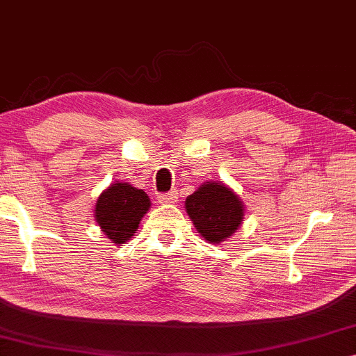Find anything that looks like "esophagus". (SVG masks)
<instances>
[{"mask_svg": "<svg viewBox=\"0 0 356 356\" xmlns=\"http://www.w3.org/2000/svg\"><path fill=\"white\" fill-rule=\"evenodd\" d=\"M158 202L161 204H174L177 202V193L176 192H169V193L158 195Z\"/></svg>", "mask_w": 356, "mask_h": 356, "instance_id": "esophagus-1", "label": "esophagus"}]
</instances>
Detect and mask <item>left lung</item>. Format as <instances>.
<instances>
[{
	"label": "left lung",
	"mask_w": 356,
	"mask_h": 356,
	"mask_svg": "<svg viewBox=\"0 0 356 356\" xmlns=\"http://www.w3.org/2000/svg\"><path fill=\"white\" fill-rule=\"evenodd\" d=\"M185 209L200 237L219 245L237 232L245 216V204L221 180H208L185 200Z\"/></svg>",
	"instance_id": "1"
}]
</instances>
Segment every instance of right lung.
<instances>
[{"mask_svg": "<svg viewBox=\"0 0 356 356\" xmlns=\"http://www.w3.org/2000/svg\"><path fill=\"white\" fill-rule=\"evenodd\" d=\"M149 207L152 202L143 190L116 180L99 193L95 203V221L111 243L122 245L132 238Z\"/></svg>", "mask_w": 356, "mask_h": 356, "instance_id": "1", "label": "right lung"}]
</instances>
